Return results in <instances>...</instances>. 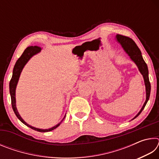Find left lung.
Here are the masks:
<instances>
[{
	"label": "left lung",
	"mask_w": 159,
	"mask_h": 159,
	"mask_svg": "<svg viewBox=\"0 0 159 159\" xmlns=\"http://www.w3.org/2000/svg\"><path fill=\"white\" fill-rule=\"evenodd\" d=\"M116 39L117 41L120 43V44L121 45L123 49L126 52V53L130 56L131 60L134 61V63L137 64V66H138V69L140 71V73L142 74V76L144 77L145 86H146V92H147V98L146 101H145L144 104L142 108L141 109L140 111H139L138 115L136 116L134 118L138 117V116L141 114L142 110L146 106L148 100L149 99L150 93H151V84L149 79V71H148V67L146 62L143 60V57L142 56V52L139 49L138 45H136L135 43L130 38L122 36V35L117 34L116 35ZM133 118V119H134Z\"/></svg>",
	"instance_id": "obj_1"
}]
</instances>
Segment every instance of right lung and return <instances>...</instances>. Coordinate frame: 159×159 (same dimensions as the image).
<instances>
[{
	"label": "right lung",
	"instance_id": "right-lung-1",
	"mask_svg": "<svg viewBox=\"0 0 159 159\" xmlns=\"http://www.w3.org/2000/svg\"><path fill=\"white\" fill-rule=\"evenodd\" d=\"M41 51V48L38 47V46H29L28 48H26V49L24 51V52L22 53V55H21V57L18 59L17 61H16V63L15 64L14 69H13V72H12V79L10 81V96H11V104H12V107L13 111H14L15 115L17 116V117L20 120L21 122H22L24 124H25L26 125H27L28 127L31 128V129H33L34 130L39 131V132H41V133H45V132H49L54 130L56 128H57L59 125H60V123L63 121V120L64 119V118L62 119V120L58 123L57 125L54 126L53 128H51L50 129H47V130H43V129H39V128H36L34 127H32L30 125H29L26 123L25 120H24L20 116V115L19 114V113L17 111V107H16V100H15V89H16V86H17L19 78H20V74L21 72V70L24 68L25 64L26 62L29 60L32 56L36 55L38 52H39Z\"/></svg>",
	"mask_w": 159,
	"mask_h": 159
}]
</instances>
